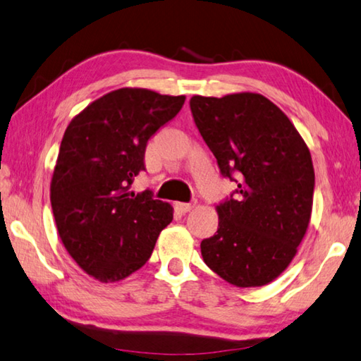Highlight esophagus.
Returning <instances> with one entry per match:
<instances>
[{"mask_svg":"<svg viewBox=\"0 0 361 361\" xmlns=\"http://www.w3.org/2000/svg\"><path fill=\"white\" fill-rule=\"evenodd\" d=\"M195 206H197V201H192V203H176L177 211H180L182 214L190 212Z\"/></svg>","mask_w":361,"mask_h":361,"instance_id":"obj_1","label":"esophagus"}]
</instances>
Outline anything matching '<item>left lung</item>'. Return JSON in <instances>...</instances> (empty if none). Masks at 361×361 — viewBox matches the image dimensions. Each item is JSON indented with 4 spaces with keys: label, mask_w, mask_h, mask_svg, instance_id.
<instances>
[{
    "label": "left lung",
    "mask_w": 361,
    "mask_h": 361,
    "mask_svg": "<svg viewBox=\"0 0 361 361\" xmlns=\"http://www.w3.org/2000/svg\"><path fill=\"white\" fill-rule=\"evenodd\" d=\"M190 109L220 174L238 185L217 206L219 228L201 241L203 260L233 286H267L293 260L311 220L315 177L307 145L263 94H197Z\"/></svg>",
    "instance_id": "1"
}]
</instances>
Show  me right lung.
Segmentation results:
<instances>
[{
	"mask_svg": "<svg viewBox=\"0 0 361 361\" xmlns=\"http://www.w3.org/2000/svg\"><path fill=\"white\" fill-rule=\"evenodd\" d=\"M185 97L118 88L78 114L63 135L50 184L61 243L101 282L122 281L144 267L173 207L130 187L145 169L147 141L173 120Z\"/></svg>",
	"mask_w": 361,
	"mask_h": 361,
	"instance_id": "add662e5",
	"label": "right lung"
}]
</instances>
